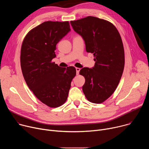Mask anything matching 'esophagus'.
<instances>
[{
  "label": "esophagus",
  "mask_w": 149,
  "mask_h": 149,
  "mask_svg": "<svg viewBox=\"0 0 149 149\" xmlns=\"http://www.w3.org/2000/svg\"><path fill=\"white\" fill-rule=\"evenodd\" d=\"M80 68H76V72H77V75H78L79 74V71H80Z\"/></svg>",
  "instance_id": "34e87169"
}]
</instances>
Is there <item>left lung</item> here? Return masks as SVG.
Listing matches in <instances>:
<instances>
[{
    "instance_id": "obj_1",
    "label": "left lung",
    "mask_w": 149,
    "mask_h": 149,
    "mask_svg": "<svg viewBox=\"0 0 149 149\" xmlns=\"http://www.w3.org/2000/svg\"><path fill=\"white\" fill-rule=\"evenodd\" d=\"M70 23L84 40L86 51L95 58L93 68L84 67L79 71L86 79L83 93L89 101L102 103L115 91L123 72L125 57L121 36L112 23L97 17L90 16Z\"/></svg>"
}]
</instances>
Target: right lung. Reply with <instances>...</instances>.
<instances>
[{
    "mask_svg": "<svg viewBox=\"0 0 149 149\" xmlns=\"http://www.w3.org/2000/svg\"><path fill=\"white\" fill-rule=\"evenodd\" d=\"M68 21H47L25 36L20 51V66L29 89L49 107L56 108L67 100L76 75L74 67L61 68L52 60L59 41L70 31Z\"/></svg>",
    "mask_w": 149,
    "mask_h": 149,
    "instance_id": "add662e5",
    "label": "right lung"
}]
</instances>
